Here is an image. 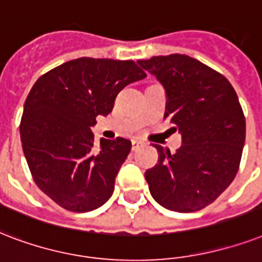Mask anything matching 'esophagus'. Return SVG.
Masks as SVG:
<instances>
[{"label": "esophagus", "mask_w": 262, "mask_h": 262, "mask_svg": "<svg viewBox=\"0 0 262 262\" xmlns=\"http://www.w3.org/2000/svg\"><path fill=\"white\" fill-rule=\"evenodd\" d=\"M142 145H143V142L137 141V139H135V141H133V150H134V151H137V150L139 149Z\"/></svg>", "instance_id": "1"}]
</instances>
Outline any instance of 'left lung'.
I'll list each match as a JSON object with an SVG mask.
<instances>
[{
	"label": "left lung",
	"mask_w": 262,
	"mask_h": 262,
	"mask_svg": "<svg viewBox=\"0 0 262 262\" xmlns=\"http://www.w3.org/2000/svg\"><path fill=\"white\" fill-rule=\"evenodd\" d=\"M167 93L165 115L182 134L172 154L160 145L159 164L145 172L150 194L173 212L212 204L234 180L242 157L246 121L234 87L217 71L186 54L138 60Z\"/></svg>",
	"instance_id": "8db88e82"
}]
</instances>
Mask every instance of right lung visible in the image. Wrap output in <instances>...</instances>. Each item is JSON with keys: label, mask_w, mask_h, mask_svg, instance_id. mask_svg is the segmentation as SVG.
<instances>
[{"label": "right lung", "mask_w": 262, "mask_h": 262, "mask_svg": "<svg viewBox=\"0 0 262 262\" xmlns=\"http://www.w3.org/2000/svg\"><path fill=\"white\" fill-rule=\"evenodd\" d=\"M146 78L131 60L80 57L42 75L24 103L20 138L32 179L71 212H90L112 196L131 141L103 139L95 146V117L112 112L116 95Z\"/></svg>", "instance_id": "right-lung-1"}]
</instances>
